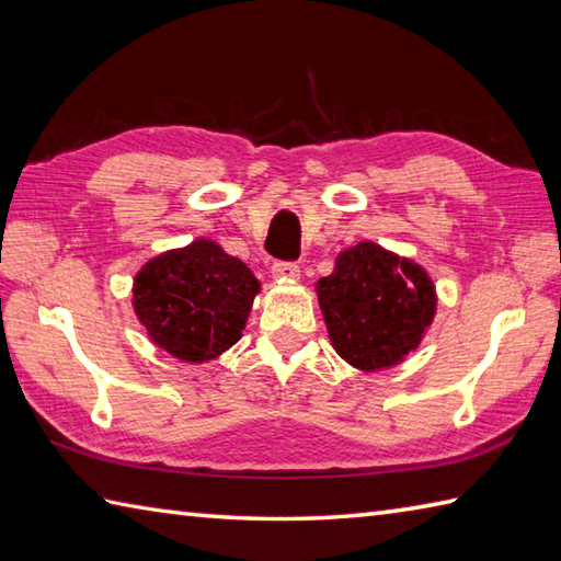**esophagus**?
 Wrapping results in <instances>:
<instances>
[{"instance_id": "obj_1", "label": "esophagus", "mask_w": 561, "mask_h": 561, "mask_svg": "<svg viewBox=\"0 0 561 561\" xmlns=\"http://www.w3.org/2000/svg\"><path fill=\"white\" fill-rule=\"evenodd\" d=\"M273 278H280V280H295L300 278V266L295 264V261H276V264L271 266Z\"/></svg>"}]
</instances>
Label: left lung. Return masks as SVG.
I'll list each match as a JSON object with an SVG mask.
<instances>
[{"mask_svg":"<svg viewBox=\"0 0 561 561\" xmlns=\"http://www.w3.org/2000/svg\"><path fill=\"white\" fill-rule=\"evenodd\" d=\"M317 293L331 344L360 370L397 365L419 346L436 310L426 273L370 242L344 251Z\"/></svg>","mask_w":561,"mask_h":561,"instance_id":"8db88e82","label":"left lung"}]
</instances>
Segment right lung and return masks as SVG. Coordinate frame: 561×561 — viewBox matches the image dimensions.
I'll return each instance as SVG.
<instances>
[{
	"instance_id": "obj_1",
	"label": "right lung",
	"mask_w": 561,
	"mask_h": 561,
	"mask_svg": "<svg viewBox=\"0 0 561 561\" xmlns=\"http://www.w3.org/2000/svg\"><path fill=\"white\" fill-rule=\"evenodd\" d=\"M259 280L208 239L152 259L135 278V312L171 356L203 363L242 339Z\"/></svg>"
}]
</instances>
